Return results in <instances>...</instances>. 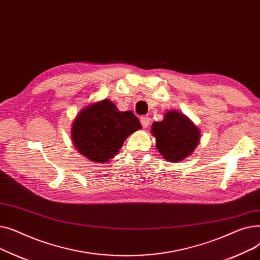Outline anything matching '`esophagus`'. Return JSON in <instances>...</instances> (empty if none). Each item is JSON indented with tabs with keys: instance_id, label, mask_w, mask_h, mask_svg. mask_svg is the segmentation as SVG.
Listing matches in <instances>:
<instances>
[{
	"instance_id": "esophagus-1",
	"label": "esophagus",
	"mask_w": 260,
	"mask_h": 260,
	"mask_svg": "<svg viewBox=\"0 0 260 260\" xmlns=\"http://www.w3.org/2000/svg\"><path fill=\"white\" fill-rule=\"evenodd\" d=\"M140 121H141V124L143 125V127H147L149 122H151V118H149L148 116H142L140 118Z\"/></svg>"
}]
</instances>
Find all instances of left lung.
Returning a JSON list of instances; mask_svg holds the SVG:
<instances>
[{
  "label": "left lung",
  "mask_w": 260,
  "mask_h": 260,
  "mask_svg": "<svg viewBox=\"0 0 260 260\" xmlns=\"http://www.w3.org/2000/svg\"><path fill=\"white\" fill-rule=\"evenodd\" d=\"M152 133L156 137L158 151L172 162H179L192 154L200 138L194 123L176 111L168 112L165 120L154 122Z\"/></svg>",
  "instance_id": "8db88e82"
}]
</instances>
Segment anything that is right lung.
<instances>
[{
  "label": "right lung",
  "mask_w": 260,
  "mask_h": 260,
  "mask_svg": "<svg viewBox=\"0 0 260 260\" xmlns=\"http://www.w3.org/2000/svg\"><path fill=\"white\" fill-rule=\"evenodd\" d=\"M139 128L140 121L133 112H119L114 103L103 100L82 109L73 124L72 138L82 155L93 162L105 163Z\"/></svg>",
  "instance_id": "1"
}]
</instances>
